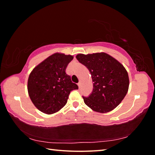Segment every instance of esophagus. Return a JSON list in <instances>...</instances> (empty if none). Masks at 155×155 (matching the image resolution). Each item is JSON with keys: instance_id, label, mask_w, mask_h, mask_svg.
Segmentation results:
<instances>
[{"instance_id": "34e87169", "label": "esophagus", "mask_w": 155, "mask_h": 155, "mask_svg": "<svg viewBox=\"0 0 155 155\" xmlns=\"http://www.w3.org/2000/svg\"><path fill=\"white\" fill-rule=\"evenodd\" d=\"M81 82H79V83H78V87H81Z\"/></svg>"}]
</instances>
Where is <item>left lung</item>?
<instances>
[{"label": "left lung", "instance_id": "1", "mask_svg": "<svg viewBox=\"0 0 155 155\" xmlns=\"http://www.w3.org/2000/svg\"><path fill=\"white\" fill-rule=\"evenodd\" d=\"M76 57L87 68L94 82L91 94L83 96L86 105L101 114L118 106L129 86L128 72L121 63L105 52L78 54Z\"/></svg>", "mask_w": 155, "mask_h": 155}]
</instances>
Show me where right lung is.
I'll use <instances>...</instances> for the list:
<instances>
[{"instance_id": "add662e5", "label": "right lung", "mask_w": 155, "mask_h": 155, "mask_svg": "<svg viewBox=\"0 0 155 155\" xmlns=\"http://www.w3.org/2000/svg\"><path fill=\"white\" fill-rule=\"evenodd\" d=\"M73 56L56 52L33 68L28 78L27 89L36 108L46 114H52L67 103L70 91L78 90L65 69Z\"/></svg>"}]
</instances>
